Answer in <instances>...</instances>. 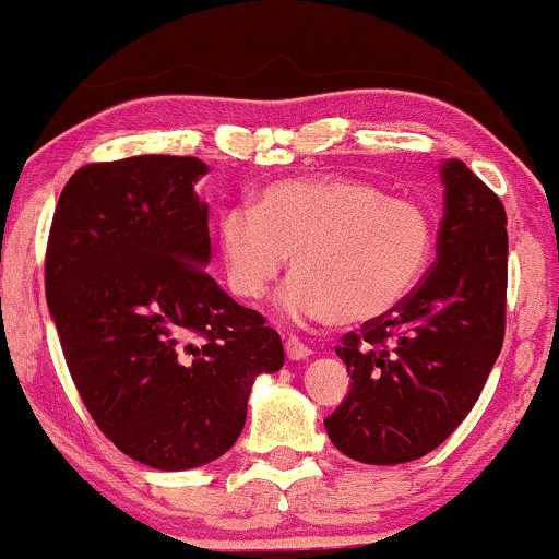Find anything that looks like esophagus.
Returning a JSON list of instances; mask_svg holds the SVG:
<instances>
[{
    "label": "esophagus",
    "mask_w": 559,
    "mask_h": 559,
    "mask_svg": "<svg viewBox=\"0 0 559 559\" xmlns=\"http://www.w3.org/2000/svg\"><path fill=\"white\" fill-rule=\"evenodd\" d=\"M285 353H287L289 360H305V358H310V355H312L310 347H307L302 340L295 337V335H289L285 340Z\"/></svg>",
    "instance_id": "esophagus-1"
}]
</instances>
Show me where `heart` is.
Here are the masks:
<instances>
[{
    "label": "heart",
    "mask_w": 559,
    "mask_h": 559,
    "mask_svg": "<svg viewBox=\"0 0 559 559\" xmlns=\"http://www.w3.org/2000/svg\"><path fill=\"white\" fill-rule=\"evenodd\" d=\"M219 249L237 297H264L293 257L282 312L353 328L414 293L433 252V222L416 201L368 181L289 179L266 186L252 206L226 209Z\"/></svg>",
    "instance_id": "heart-1"
}]
</instances>
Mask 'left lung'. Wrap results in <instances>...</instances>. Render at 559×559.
<instances>
[{"label": "left lung", "mask_w": 559, "mask_h": 559, "mask_svg": "<svg viewBox=\"0 0 559 559\" xmlns=\"http://www.w3.org/2000/svg\"><path fill=\"white\" fill-rule=\"evenodd\" d=\"M439 174L433 266L399 310L335 347L350 391L325 431L362 464H403L441 447L474 408L504 340V206L464 160H443Z\"/></svg>", "instance_id": "obj_1"}]
</instances>
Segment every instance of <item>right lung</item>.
<instances>
[{"instance_id": "obj_1", "label": "right lung", "mask_w": 559, "mask_h": 559, "mask_svg": "<svg viewBox=\"0 0 559 559\" xmlns=\"http://www.w3.org/2000/svg\"><path fill=\"white\" fill-rule=\"evenodd\" d=\"M191 156L91 164L60 193L45 293L70 376L100 431L145 466L186 472L239 439L282 340L204 272L209 206Z\"/></svg>"}]
</instances>
